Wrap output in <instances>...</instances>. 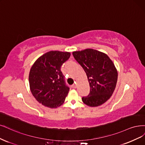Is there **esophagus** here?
<instances>
[{"label": "esophagus", "mask_w": 145, "mask_h": 145, "mask_svg": "<svg viewBox=\"0 0 145 145\" xmlns=\"http://www.w3.org/2000/svg\"><path fill=\"white\" fill-rule=\"evenodd\" d=\"M71 87L73 88V89H76L77 88V84H73L71 86Z\"/></svg>", "instance_id": "esophagus-1"}]
</instances>
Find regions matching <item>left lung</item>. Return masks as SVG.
Instances as JSON below:
<instances>
[{
    "label": "left lung",
    "instance_id": "left-lung-1",
    "mask_svg": "<svg viewBox=\"0 0 145 145\" xmlns=\"http://www.w3.org/2000/svg\"><path fill=\"white\" fill-rule=\"evenodd\" d=\"M73 56L85 71L90 93L82 101L89 107L99 106L111 97L118 80V71L107 54L92 48L72 52Z\"/></svg>",
    "mask_w": 145,
    "mask_h": 145
}]
</instances>
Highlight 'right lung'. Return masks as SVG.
I'll use <instances>...</instances> for the list:
<instances>
[{"instance_id": "add662e5", "label": "right lung", "mask_w": 145, "mask_h": 145, "mask_svg": "<svg viewBox=\"0 0 145 145\" xmlns=\"http://www.w3.org/2000/svg\"><path fill=\"white\" fill-rule=\"evenodd\" d=\"M70 56V52L50 51L32 65L29 75L30 89L43 106L55 108L63 104L69 89L65 84L61 67Z\"/></svg>"}]
</instances>
